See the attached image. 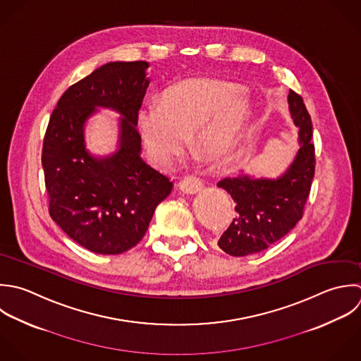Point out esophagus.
<instances>
[{
    "instance_id": "34e87169",
    "label": "esophagus",
    "mask_w": 361,
    "mask_h": 361,
    "mask_svg": "<svg viewBox=\"0 0 361 361\" xmlns=\"http://www.w3.org/2000/svg\"><path fill=\"white\" fill-rule=\"evenodd\" d=\"M178 187H180V191H181V192L191 195V194H197L198 191L202 190V183H201V180H198V178L185 177L184 180L180 181Z\"/></svg>"
}]
</instances>
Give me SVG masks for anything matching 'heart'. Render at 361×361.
Listing matches in <instances>:
<instances>
[{
  "label": "heart",
  "instance_id": "heart-1",
  "mask_svg": "<svg viewBox=\"0 0 361 361\" xmlns=\"http://www.w3.org/2000/svg\"><path fill=\"white\" fill-rule=\"evenodd\" d=\"M249 106L243 91L211 78H188L169 87L161 101L145 102L136 112V128L149 157L160 167H171L190 146L195 132L200 152L216 159L242 139Z\"/></svg>",
  "mask_w": 361,
  "mask_h": 361
}]
</instances>
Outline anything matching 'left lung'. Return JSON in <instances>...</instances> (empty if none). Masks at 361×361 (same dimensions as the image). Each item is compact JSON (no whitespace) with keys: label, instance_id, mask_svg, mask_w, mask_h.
<instances>
[{"label":"left lung","instance_id":"obj_1","mask_svg":"<svg viewBox=\"0 0 361 361\" xmlns=\"http://www.w3.org/2000/svg\"><path fill=\"white\" fill-rule=\"evenodd\" d=\"M288 106L300 143L288 170L277 180L238 174L218 183L236 202L238 215L218 240V246L231 256L243 257L269 249L304 215L317 164L312 122L302 97L295 91L288 94Z\"/></svg>","mask_w":361,"mask_h":361}]
</instances>
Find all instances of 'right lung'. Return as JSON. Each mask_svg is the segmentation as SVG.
Instances as JSON below:
<instances>
[{
	"instance_id": "add662e5",
	"label": "right lung",
	"mask_w": 361,
	"mask_h": 361,
	"mask_svg": "<svg viewBox=\"0 0 361 361\" xmlns=\"http://www.w3.org/2000/svg\"><path fill=\"white\" fill-rule=\"evenodd\" d=\"M146 61H112L70 85L53 109L42 166L51 219L78 245L119 255L145 236L173 183L140 157L136 112L149 80ZM95 106L122 115L120 149L97 159L83 145V123Z\"/></svg>"
}]
</instances>
